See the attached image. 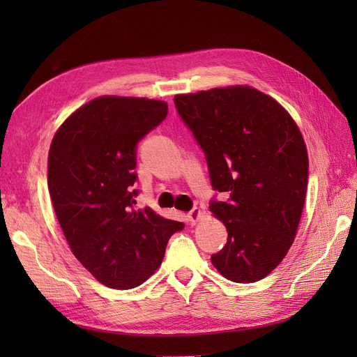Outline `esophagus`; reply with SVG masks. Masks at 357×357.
Listing matches in <instances>:
<instances>
[{
    "mask_svg": "<svg viewBox=\"0 0 357 357\" xmlns=\"http://www.w3.org/2000/svg\"><path fill=\"white\" fill-rule=\"evenodd\" d=\"M201 218H202V211H201L198 207H195V208L190 210V211L188 213V219H189V222H190L192 225H195Z\"/></svg>",
    "mask_w": 357,
    "mask_h": 357,
    "instance_id": "1",
    "label": "esophagus"
}]
</instances>
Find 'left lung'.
<instances>
[{"mask_svg":"<svg viewBox=\"0 0 357 357\" xmlns=\"http://www.w3.org/2000/svg\"><path fill=\"white\" fill-rule=\"evenodd\" d=\"M177 112L208 162L211 185L228 195L210 211L228 243L211 256L234 283H255L283 261L304 210L308 153L284 107L247 84L178 93Z\"/></svg>","mask_w":357,"mask_h":357,"instance_id":"1","label":"left lung"}]
</instances>
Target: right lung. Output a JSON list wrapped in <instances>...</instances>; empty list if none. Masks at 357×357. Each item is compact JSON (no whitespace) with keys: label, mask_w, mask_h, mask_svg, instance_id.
Masks as SVG:
<instances>
[{"label":"right lung","mask_w":357,"mask_h":357,"mask_svg":"<svg viewBox=\"0 0 357 357\" xmlns=\"http://www.w3.org/2000/svg\"><path fill=\"white\" fill-rule=\"evenodd\" d=\"M168 113L165 101L102 95L71 113L52 139L47 185L73 255L112 289L143 284L181 222L135 208V146Z\"/></svg>","instance_id":"right-lung-1"}]
</instances>
